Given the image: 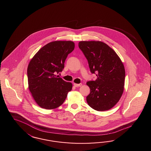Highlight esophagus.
I'll return each mask as SVG.
<instances>
[{
	"instance_id": "34e87169",
	"label": "esophagus",
	"mask_w": 151,
	"mask_h": 151,
	"mask_svg": "<svg viewBox=\"0 0 151 151\" xmlns=\"http://www.w3.org/2000/svg\"><path fill=\"white\" fill-rule=\"evenodd\" d=\"M73 85L75 87H78V86H82V84H75V83H74Z\"/></svg>"
}]
</instances>
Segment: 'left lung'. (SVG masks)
I'll return each mask as SVG.
<instances>
[{
	"label": "left lung",
	"mask_w": 151,
	"mask_h": 151,
	"mask_svg": "<svg viewBox=\"0 0 151 151\" xmlns=\"http://www.w3.org/2000/svg\"><path fill=\"white\" fill-rule=\"evenodd\" d=\"M78 47L87 59L96 80L86 83L90 94L86 101L92 109L104 111L112 108L123 93L125 68L120 58L108 45L101 42H80Z\"/></svg>",
	"instance_id": "8db88e82"
}]
</instances>
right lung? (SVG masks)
Segmentation results:
<instances>
[{
    "label": "right lung",
    "mask_w": 151,
    "mask_h": 151,
    "mask_svg": "<svg viewBox=\"0 0 151 151\" xmlns=\"http://www.w3.org/2000/svg\"><path fill=\"white\" fill-rule=\"evenodd\" d=\"M75 48L71 41H55L40 49L27 67L29 88L37 104L43 109L60 106L71 91L73 85L56 73L62 72L68 54Z\"/></svg>",
    "instance_id": "right-lung-1"
}]
</instances>
